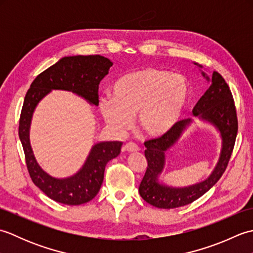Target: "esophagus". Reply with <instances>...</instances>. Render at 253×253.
Listing matches in <instances>:
<instances>
[{
	"instance_id": "1",
	"label": "esophagus",
	"mask_w": 253,
	"mask_h": 253,
	"mask_svg": "<svg viewBox=\"0 0 253 253\" xmlns=\"http://www.w3.org/2000/svg\"><path fill=\"white\" fill-rule=\"evenodd\" d=\"M124 150H126L127 152H137L139 151V147L133 142H127L125 146H124Z\"/></svg>"
}]
</instances>
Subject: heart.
I'll use <instances>...</instances> for the list:
<instances>
[{
    "instance_id": "b5f03b06",
    "label": "heart",
    "mask_w": 253,
    "mask_h": 253,
    "mask_svg": "<svg viewBox=\"0 0 253 253\" xmlns=\"http://www.w3.org/2000/svg\"><path fill=\"white\" fill-rule=\"evenodd\" d=\"M190 100L187 80L154 67L139 68L113 83L111 99L100 100L99 107L107 125L124 132L137 114L140 130L158 138L169 133L184 116Z\"/></svg>"
}]
</instances>
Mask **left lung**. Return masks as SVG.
Masks as SVG:
<instances>
[{
	"instance_id": "8db88e82",
	"label": "left lung",
	"mask_w": 253,
	"mask_h": 253,
	"mask_svg": "<svg viewBox=\"0 0 253 253\" xmlns=\"http://www.w3.org/2000/svg\"><path fill=\"white\" fill-rule=\"evenodd\" d=\"M195 65L202 68L198 63H195ZM202 76L210 83V87L193 107L192 113L199 120L211 124L221 135L222 148L218 161L212 173L204 180L187 187H171L160 181L166 163V151L175 146L184 131L191 125L192 120H182L166 135L144 142L148 168L139 186V193L144 201L155 208L174 209L197 200L221 178L232 155L238 130L232 92L217 72H213L211 78L203 72Z\"/></svg>"
}]
</instances>
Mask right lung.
<instances>
[{
    "label": "right lung",
    "mask_w": 253,
    "mask_h": 253,
    "mask_svg": "<svg viewBox=\"0 0 253 253\" xmlns=\"http://www.w3.org/2000/svg\"><path fill=\"white\" fill-rule=\"evenodd\" d=\"M113 63L101 55L65 56L32 82L21 109L18 135L26 164L34 184L52 200L67 206H79L98 195L104 178L105 165L121 153L123 142L101 141L91 148L83 168L66 178H56L41 169L32 151L29 131L34 112L52 90H65L82 96L91 105H99V84Z\"/></svg>",
    "instance_id": "right-lung-1"
}]
</instances>
